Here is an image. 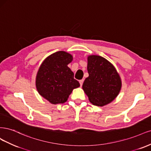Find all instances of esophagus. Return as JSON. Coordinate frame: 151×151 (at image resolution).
<instances>
[{
    "label": "esophagus",
    "instance_id": "obj_1",
    "mask_svg": "<svg viewBox=\"0 0 151 151\" xmlns=\"http://www.w3.org/2000/svg\"><path fill=\"white\" fill-rule=\"evenodd\" d=\"M79 82H80V86H82L83 83V80H80V81H79Z\"/></svg>",
    "mask_w": 151,
    "mask_h": 151
}]
</instances>
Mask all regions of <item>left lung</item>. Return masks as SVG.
<instances>
[{"label":"left lung","mask_w":151,"mask_h":151,"mask_svg":"<svg viewBox=\"0 0 151 151\" xmlns=\"http://www.w3.org/2000/svg\"><path fill=\"white\" fill-rule=\"evenodd\" d=\"M89 76L82 88L89 101L96 106L110 104L119 95L122 87L119 74L110 62L100 56L90 55L87 65Z\"/></svg>","instance_id":"left-lung-1"}]
</instances>
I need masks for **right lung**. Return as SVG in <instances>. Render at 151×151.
<instances>
[{"label":"right lung","mask_w":151,"mask_h":151,"mask_svg":"<svg viewBox=\"0 0 151 151\" xmlns=\"http://www.w3.org/2000/svg\"><path fill=\"white\" fill-rule=\"evenodd\" d=\"M73 56L65 51H58L43 61L36 78V88L42 97L52 104H63L73 90L80 86L68 65Z\"/></svg>","instance_id":"obj_1"}]
</instances>
